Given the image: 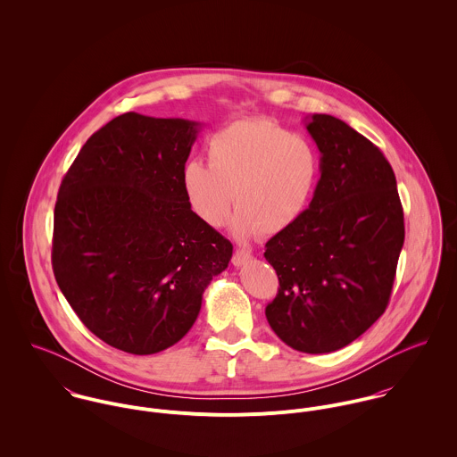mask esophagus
Instances as JSON below:
<instances>
[{
	"label": "esophagus",
	"instance_id": "obj_1",
	"mask_svg": "<svg viewBox=\"0 0 457 457\" xmlns=\"http://www.w3.org/2000/svg\"><path fill=\"white\" fill-rule=\"evenodd\" d=\"M252 253H248V252H245V250H237L236 253H234V257H232V263L236 265V267H241V265H246L248 262H252Z\"/></svg>",
	"mask_w": 457,
	"mask_h": 457
}]
</instances>
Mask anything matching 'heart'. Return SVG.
I'll list each match as a JSON object with an SVG mask.
<instances>
[{
	"mask_svg": "<svg viewBox=\"0 0 457 457\" xmlns=\"http://www.w3.org/2000/svg\"><path fill=\"white\" fill-rule=\"evenodd\" d=\"M209 163L190 160L181 185L190 209L220 227L232 205L230 232L248 241L290 228L315 195L322 162L312 138L269 120L234 121L209 137Z\"/></svg>",
	"mask_w": 457,
	"mask_h": 457,
	"instance_id": "b5f03b06",
	"label": "heart"
}]
</instances>
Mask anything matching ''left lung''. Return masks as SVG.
<instances>
[{"instance_id":"left-lung-1","label":"left lung","mask_w":457,"mask_h":457,"mask_svg":"<svg viewBox=\"0 0 457 457\" xmlns=\"http://www.w3.org/2000/svg\"><path fill=\"white\" fill-rule=\"evenodd\" d=\"M306 129L322 172L301 220L265 245L279 279L265 317L290 348L328 353L384 315L404 221L391 163L373 142L328 114Z\"/></svg>"}]
</instances>
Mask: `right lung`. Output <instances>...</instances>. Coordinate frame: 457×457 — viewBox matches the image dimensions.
Segmentation results:
<instances>
[{
	"mask_svg": "<svg viewBox=\"0 0 457 457\" xmlns=\"http://www.w3.org/2000/svg\"><path fill=\"white\" fill-rule=\"evenodd\" d=\"M200 127L121 114L87 138L60 187V290L95 336L133 355L178 343L232 259V243L196 218L181 185Z\"/></svg>",
	"mask_w": 457,
	"mask_h": 457,
	"instance_id": "1",
	"label": "right lung"
}]
</instances>
